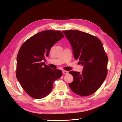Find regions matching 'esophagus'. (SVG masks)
Returning a JSON list of instances; mask_svg holds the SVG:
<instances>
[{"label":"esophagus","mask_w":122,"mask_h":122,"mask_svg":"<svg viewBox=\"0 0 122 122\" xmlns=\"http://www.w3.org/2000/svg\"><path fill=\"white\" fill-rule=\"evenodd\" d=\"M62 73H63L64 74H67L68 73V72L64 70V71H62Z\"/></svg>","instance_id":"34e87169"}]
</instances>
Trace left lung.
Returning <instances> with one entry per match:
<instances>
[{"mask_svg":"<svg viewBox=\"0 0 122 122\" xmlns=\"http://www.w3.org/2000/svg\"><path fill=\"white\" fill-rule=\"evenodd\" d=\"M72 47L74 57L83 66L81 73L71 71L73 81L69 87L76 94L87 96L96 92L107 74L108 57L98 38L79 30H64Z\"/></svg>","mask_w":122,"mask_h":122,"instance_id":"8db88e82","label":"left lung"}]
</instances>
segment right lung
I'll return each instance as SVG.
<instances>
[{"label":"right lung","instance_id":"obj_1","mask_svg":"<svg viewBox=\"0 0 122 122\" xmlns=\"http://www.w3.org/2000/svg\"><path fill=\"white\" fill-rule=\"evenodd\" d=\"M64 36L61 31L44 30L32 36L23 44L17 56L16 77L23 90L35 99L48 95L53 82L62 75L43 62L51 48Z\"/></svg>","mask_w":122,"mask_h":122}]
</instances>
